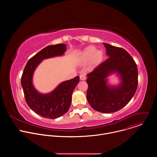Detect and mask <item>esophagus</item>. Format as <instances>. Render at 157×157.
Listing matches in <instances>:
<instances>
[{"label":"esophagus","mask_w":157,"mask_h":157,"mask_svg":"<svg viewBox=\"0 0 157 157\" xmlns=\"http://www.w3.org/2000/svg\"><path fill=\"white\" fill-rule=\"evenodd\" d=\"M79 78L81 80H85L86 79V75L84 74H81L80 76H79Z\"/></svg>","instance_id":"esophagus-1"}]
</instances>
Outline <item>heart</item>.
I'll return each mask as SVG.
<instances>
[{"instance_id": "1", "label": "heart", "mask_w": 157, "mask_h": 157, "mask_svg": "<svg viewBox=\"0 0 157 157\" xmlns=\"http://www.w3.org/2000/svg\"><path fill=\"white\" fill-rule=\"evenodd\" d=\"M103 59V53L102 51L93 46L87 47L80 56V61L82 63L89 62V66H93L100 63Z\"/></svg>"}]
</instances>
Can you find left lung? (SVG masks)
Returning a JSON list of instances; mask_svg holds the SVG:
<instances>
[{
  "label": "left lung",
  "instance_id": "obj_1",
  "mask_svg": "<svg viewBox=\"0 0 157 157\" xmlns=\"http://www.w3.org/2000/svg\"><path fill=\"white\" fill-rule=\"evenodd\" d=\"M103 44L109 58L87 75V100L94 110L109 114L123 108L135 94L138 70L136 62L124 49ZM114 74L120 82L111 85L108 78Z\"/></svg>",
  "mask_w": 157,
  "mask_h": 157
}]
</instances>
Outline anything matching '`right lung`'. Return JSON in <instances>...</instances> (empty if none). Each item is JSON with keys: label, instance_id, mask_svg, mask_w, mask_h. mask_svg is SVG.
I'll return each mask as SVG.
<instances>
[{"label": "right lung", "instance_id": "add662e5", "mask_svg": "<svg viewBox=\"0 0 157 157\" xmlns=\"http://www.w3.org/2000/svg\"><path fill=\"white\" fill-rule=\"evenodd\" d=\"M66 51V44H57L42 49L27 62L22 74L21 84L26 102L29 107L39 116L56 119L66 114L71 103L72 93L79 81V77L61 82L53 91L41 93L33 83L34 72L42 61L61 56Z\"/></svg>", "mask_w": 157, "mask_h": 157}]
</instances>
